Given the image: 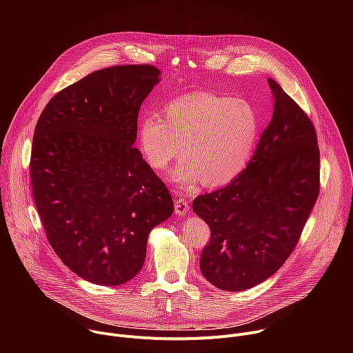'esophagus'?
Listing matches in <instances>:
<instances>
[{"mask_svg": "<svg viewBox=\"0 0 353 353\" xmlns=\"http://www.w3.org/2000/svg\"><path fill=\"white\" fill-rule=\"evenodd\" d=\"M188 210H190V205H188L187 198L179 196V198L176 199V203H174V212H176L177 215H185V214L188 212Z\"/></svg>", "mask_w": 353, "mask_h": 353, "instance_id": "obj_1", "label": "esophagus"}]
</instances>
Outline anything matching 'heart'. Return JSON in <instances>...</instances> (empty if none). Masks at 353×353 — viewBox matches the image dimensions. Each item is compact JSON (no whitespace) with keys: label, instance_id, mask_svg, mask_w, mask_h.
I'll list each match as a JSON object with an SVG mask.
<instances>
[{"label":"heart","instance_id":"obj_1","mask_svg":"<svg viewBox=\"0 0 353 353\" xmlns=\"http://www.w3.org/2000/svg\"><path fill=\"white\" fill-rule=\"evenodd\" d=\"M165 116L142 119L141 148L150 166L165 170L183 146L185 157L172 173L179 184H225L243 172L253 154L260 121L245 100L191 93L172 100Z\"/></svg>","mask_w":353,"mask_h":353}]
</instances>
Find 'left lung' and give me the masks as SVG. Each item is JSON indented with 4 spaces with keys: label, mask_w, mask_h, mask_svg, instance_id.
<instances>
[{
    "label": "left lung",
    "mask_w": 353,
    "mask_h": 353,
    "mask_svg": "<svg viewBox=\"0 0 353 353\" xmlns=\"http://www.w3.org/2000/svg\"><path fill=\"white\" fill-rule=\"evenodd\" d=\"M274 113L247 168L198 195L211 239L199 270L216 288L244 290L275 274L303 232L320 192V148L310 117L271 78Z\"/></svg>",
    "instance_id": "1"
}]
</instances>
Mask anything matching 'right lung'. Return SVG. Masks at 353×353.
Segmentation results:
<instances>
[{
    "label": "right lung",
    "instance_id": "add662e5",
    "mask_svg": "<svg viewBox=\"0 0 353 353\" xmlns=\"http://www.w3.org/2000/svg\"><path fill=\"white\" fill-rule=\"evenodd\" d=\"M159 74L149 64L94 71L50 99L34 128L29 173L47 240L96 285L132 279L149 232L173 214L166 184L132 145Z\"/></svg>",
    "mask_w": 353,
    "mask_h": 353
}]
</instances>
